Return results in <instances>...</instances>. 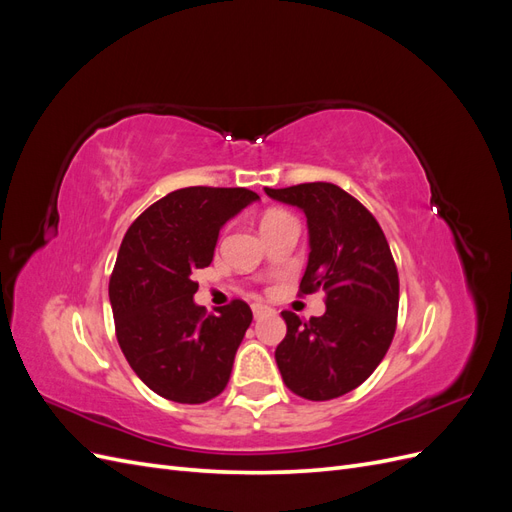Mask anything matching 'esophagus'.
<instances>
[{"instance_id":"1","label":"esophagus","mask_w":512,"mask_h":512,"mask_svg":"<svg viewBox=\"0 0 512 512\" xmlns=\"http://www.w3.org/2000/svg\"><path fill=\"white\" fill-rule=\"evenodd\" d=\"M252 312H254V318H262V316L271 314L273 309L267 307V305H262V303H254V305H252Z\"/></svg>"}]
</instances>
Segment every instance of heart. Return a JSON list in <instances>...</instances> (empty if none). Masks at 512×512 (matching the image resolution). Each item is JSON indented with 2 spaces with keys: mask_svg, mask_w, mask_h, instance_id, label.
I'll return each mask as SVG.
<instances>
[{
  "mask_svg": "<svg viewBox=\"0 0 512 512\" xmlns=\"http://www.w3.org/2000/svg\"><path fill=\"white\" fill-rule=\"evenodd\" d=\"M282 215H286V213H282V211H271V213H267V215H265V220H262V222L277 220V218H282Z\"/></svg>",
  "mask_w": 512,
  "mask_h": 512,
  "instance_id": "obj_1",
  "label": "heart"
}]
</instances>
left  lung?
Instances as JSON below:
<instances>
[{
  "mask_svg": "<svg viewBox=\"0 0 512 512\" xmlns=\"http://www.w3.org/2000/svg\"><path fill=\"white\" fill-rule=\"evenodd\" d=\"M267 196L305 213L309 256L301 292H327V312L303 322L282 312L284 342L275 361L292 393L327 401L363 384L389 350L399 277L380 224L333 183H301Z\"/></svg>",
  "mask_w": 512,
  "mask_h": 512,
  "instance_id": "left-lung-1",
  "label": "left lung"
}]
</instances>
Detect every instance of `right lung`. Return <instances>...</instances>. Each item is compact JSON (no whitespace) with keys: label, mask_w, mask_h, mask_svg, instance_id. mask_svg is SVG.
Returning <instances> with one entry per match:
<instances>
[{"label":"right lung","mask_w":512,"mask_h":512,"mask_svg":"<svg viewBox=\"0 0 512 512\" xmlns=\"http://www.w3.org/2000/svg\"><path fill=\"white\" fill-rule=\"evenodd\" d=\"M260 196L245 188H183L136 218L108 282L115 333L134 374L177 404H205L228 384L252 309L235 299L207 314L192 271L211 265L222 226Z\"/></svg>","instance_id":"add662e5"}]
</instances>
